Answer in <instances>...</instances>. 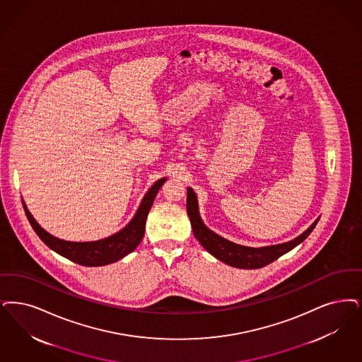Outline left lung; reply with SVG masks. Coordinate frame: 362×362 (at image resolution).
<instances>
[{
	"label": "left lung",
	"instance_id": "8db88e82",
	"mask_svg": "<svg viewBox=\"0 0 362 362\" xmlns=\"http://www.w3.org/2000/svg\"><path fill=\"white\" fill-rule=\"evenodd\" d=\"M187 214L191 221L194 235L201 243V245L218 260L240 269H257L277 260L280 256L286 255L295 246L303 243L310 235V233L314 230L319 221L317 219L305 232L288 243L262 247H250L234 244L232 241L221 237L217 233L210 230L203 223L202 218L199 216L198 198L191 187H187Z\"/></svg>",
	"mask_w": 362,
	"mask_h": 362
}]
</instances>
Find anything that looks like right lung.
Listing matches in <instances>:
<instances>
[{
  "label": "right lung",
  "mask_w": 362,
  "mask_h": 362,
  "mask_svg": "<svg viewBox=\"0 0 362 362\" xmlns=\"http://www.w3.org/2000/svg\"><path fill=\"white\" fill-rule=\"evenodd\" d=\"M165 180L167 177H161L146 191L134 217L130 219L129 223L124 229L97 241L76 243L58 238L44 230L37 223V221L29 213L28 207L24 201L23 206L33 230L49 249L76 264L85 267H102L121 260L122 257L129 255L130 252H133L141 243L144 237L145 221L148 217V213L153 204L160 187L164 185Z\"/></svg>",
  "instance_id": "obj_1"
}]
</instances>
